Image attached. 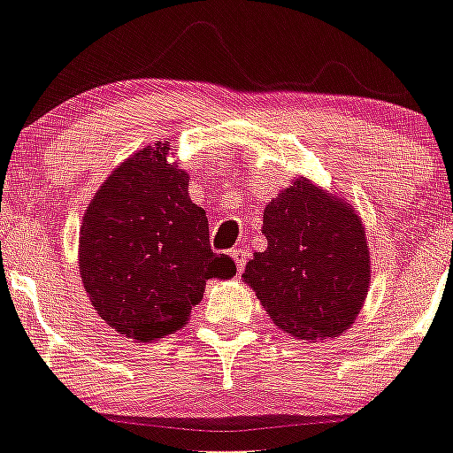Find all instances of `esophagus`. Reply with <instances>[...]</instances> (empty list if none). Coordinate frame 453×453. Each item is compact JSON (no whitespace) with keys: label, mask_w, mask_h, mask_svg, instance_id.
Wrapping results in <instances>:
<instances>
[{"label":"esophagus","mask_w":453,"mask_h":453,"mask_svg":"<svg viewBox=\"0 0 453 453\" xmlns=\"http://www.w3.org/2000/svg\"><path fill=\"white\" fill-rule=\"evenodd\" d=\"M231 257H233V261H235V265H237V272H244V267H246V250L244 248H231Z\"/></svg>","instance_id":"1"}]
</instances>
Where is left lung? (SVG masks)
<instances>
[{
  "instance_id": "obj_1",
  "label": "left lung",
  "mask_w": 453,
  "mask_h": 453,
  "mask_svg": "<svg viewBox=\"0 0 453 453\" xmlns=\"http://www.w3.org/2000/svg\"><path fill=\"white\" fill-rule=\"evenodd\" d=\"M267 248L244 279L276 326L315 342L349 328L369 285V250L348 203L296 179L264 211Z\"/></svg>"
}]
</instances>
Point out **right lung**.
I'll return each instance as SVG.
<instances>
[{
  "mask_svg": "<svg viewBox=\"0 0 453 453\" xmlns=\"http://www.w3.org/2000/svg\"><path fill=\"white\" fill-rule=\"evenodd\" d=\"M168 144L120 164L86 209L80 274L96 313L120 334L155 342L188 322L209 279L235 274L213 252L205 209L188 174L166 162Z\"/></svg>",
  "mask_w": 453,
  "mask_h": 453,
  "instance_id": "1",
  "label": "right lung"
}]
</instances>
